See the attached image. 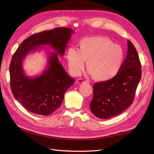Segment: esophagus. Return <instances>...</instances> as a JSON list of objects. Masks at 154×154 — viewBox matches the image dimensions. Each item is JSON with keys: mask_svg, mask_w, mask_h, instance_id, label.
I'll use <instances>...</instances> for the list:
<instances>
[{"mask_svg": "<svg viewBox=\"0 0 154 154\" xmlns=\"http://www.w3.org/2000/svg\"><path fill=\"white\" fill-rule=\"evenodd\" d=\"M76 82L77 84H83V83H87V81H85L84 79H82V78H80V79H78Z\"/></svg>", "mask_w": 154, "mask_h": 154, "instance_id": "obj_1", "label": "esophagus"}]
</instances>
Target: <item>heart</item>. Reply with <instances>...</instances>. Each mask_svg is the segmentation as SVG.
<instances>
[{"label": "heart", "instance_id": "heart-1", "mask_svg": "<svg viewBox=\"0 0 154 154\" xmlns=\"http://www.w3.org/2000/svg\"><path fill=\"white\" fill-rule=\"evenodd\" d=\"M66 59L70 72L78 75L84 66L88 73L98 81L114 78L121 69L124 61V51L121 46L105 36H91L82 38L78 50L69 48Z\"/></svg>", "mask_w": 154, "mask_h": 154}]
</instances>
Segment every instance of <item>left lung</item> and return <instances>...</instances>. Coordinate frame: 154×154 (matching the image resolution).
I'll list each match as a JSON object with an SVG mask.
<instances>
[{
  "mask_svg": "<svg viewBox=\"0 0 154 154\" xmlns=\"http://www.w3.org/2000/svg\"><path fill=\"white\" fill-rule=\"evenodd\" d=\"M127 55L121 69L109 80L93 84L90 110L97 118L108 119L120 114L133 103L141 79V64L136 48L127 41Z\"/></svg>",
  "mask_w": 154,
  "mask_h": 154,
  "instance_id": "obj_1",
  "label": "left lung"
}]
</instances>
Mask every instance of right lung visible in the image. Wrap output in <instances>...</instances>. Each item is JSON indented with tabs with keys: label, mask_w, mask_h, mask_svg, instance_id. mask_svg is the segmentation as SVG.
<instances>
[{
	"label": "right lung",
	"mask_w": 154,
	"mask_h": 154,
	"mask_svg": "<svg viewBox=\"0 0 154 154\" xmlns=\"http://www.w3.org/2000/svg\"><path fill=\"white\" fill-rule=\"evenodd\" d=\"M71 29L57 27L30 36L15 52L10 65V87L19 103L29 111L48 116L61 106L65 93L74 83L59 61L72 34ZM47 45L55 51L48 52V64L43 73L35 77L26 75L23 61L29 53Z\"/></svg>",
	"instance_id": "1"
}]
</instances>
